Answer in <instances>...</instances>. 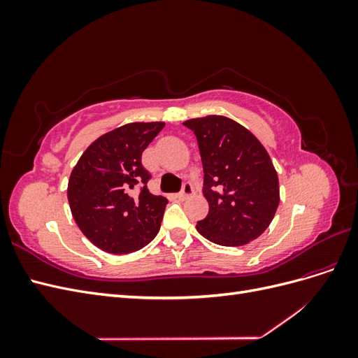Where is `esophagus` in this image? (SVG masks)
<instances>
[{
  "instance_id": "34e87169",
  "label": "esophagus",
  "mask_w": 358,
  "mask_h": 358,
  "mask_svg": "<svg viewBox=\"0 0 358 358\" xmlns=\"http://www.w3.org/2000/svg\"><path fill=\"white\" fill-rule=\"evenodd\" d=\"M194 192V187L191 185V183H183V187H182V191L179 192V197L180 199H187V197H189L191 194Z\"/></svg>"
}]
</instances>
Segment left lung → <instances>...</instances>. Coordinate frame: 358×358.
Wrapping results in <instances>:
<instances>
[{
  "label": "left lung",
  "mask_w": 358,
  "mask_h": 358,
  "mask_svg": "<svg viewBox=\"0 0 358 358\" xmlns=\"http://www.w3.org/2000/svg\"><path fill=\"white\" fill-rule=\"evenodd\" d=\"M183 125L197 137L209 213L199 233L222 246H242L262 236L279 204V180L259 140L230 117L210 115Z\"/></svg>",
  "instance_id": "left-lung-1"
}]
</instances>
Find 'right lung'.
I'll return each instance as SVG.
<instances>
[{"label":"right lung","mask_w":358,"mask_h":358,"mask_svg":"<svg viewBox=\"0 0 358 358\" xmlns=\"http://www.w3.org/2000/svg\"><path fill=\"white\" fill-rule=\"evenodd\" d=\"M164 122H131L103 134L74 166L70 209L86 239L109 254L142 249L159 231L167 199L148 189L142 154Z\"/></svg>","instance_id":"1"}]
</instances>
